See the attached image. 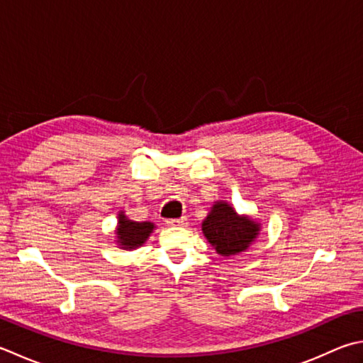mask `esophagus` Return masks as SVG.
I'll return each instance as SVG.
<instances>
[{
    "instance_id": "esophagus-1",
    "label": "esophagus",
    "mask_w": 363,
    "mask_h": 363,
    "mask_svg": "<svg viewBox=\"0 0 363 363\" xmlns=\"http://www.w3.org/2000/svg\"><path fill=\"white\" fill-rule=\"evenodd\" d=\"M169 226H186L187 225V218L181 217V218H169L167 222Z\"/></svg>"
}]
</instances>
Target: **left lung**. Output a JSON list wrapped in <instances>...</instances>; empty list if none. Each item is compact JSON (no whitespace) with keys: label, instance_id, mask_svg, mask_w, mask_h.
Segmentation results:
<instances>
[{"label":"left lung","instance_id":"obj_1","mask_svg":"<svg viewBox=\"0 0 363 363\" xmlns=\"http://www.w3.org/2000/svg\"><path fill=\"white\" fill-rule=\"evenodd\" d=\"M259 223L248 216H239L231 204L217 201L203 220V234L222 257L245 252L259 234Z\"/></svg>","mask_w":363,"mask_h":363}]
</instances>
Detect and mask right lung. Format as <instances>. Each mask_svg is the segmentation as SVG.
Instances as JSON below:
<instances>
[{
	"label": "right lung",
	"mask_w": 363,
	"mask_h": 363,
	"mask_svg": "<svg viewBox=\"0 0 363 363\" xmlns=\"http://www.w3.org/2000/svg\"><path fill=\"white\" fill-rule=\"evenodd\" d=\"M154 223L151 222H133L127 218L124 212L118 216V228H116V242L119 248L124 250H133V248L143 245L149 234L154 231Z\"/></svg>",
	"instance_id": "right-lung-1"
}]
</instances>
